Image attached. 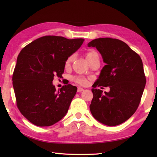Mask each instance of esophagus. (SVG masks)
I'll list each match as a JSON object with an SVG mask.
<instances>
[{
    "label": "esophagus",
    "mask_w": 157,
    "mask_h": 157,
    "mask_svg": "<svg viewBox=\"0 0 157 157\" xmlns=\"http://www.w3.org/2000/svg\"><path fill=\"white\" fill-rule=\"evenodd\" d=\"M84 89H83L82 88H78V92H81L82 91H84Z\"/></svg>",
    "instance_id": "obj_1"
}]
</instances>
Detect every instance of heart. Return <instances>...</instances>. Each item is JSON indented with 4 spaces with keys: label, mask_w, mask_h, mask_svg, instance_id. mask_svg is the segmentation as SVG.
<instances>
[{
    "label": "heart",
    "mask_w": 157,
    "mask_h": 157,
    "mask_svg": "<svg viewBox=\"0 0 157 157\" xmlns=\"http://www.w3.org/2000/svg\"><path fill=\"white\" fill-rule=\"evenodd\" d=\"M96 56H98V53L94 51H88L87 53H86V59L88 60V63L92 61L93 59H94ZM73 56H70L67 59V61L65 62V65H69L70 63L71 62L72 59H73ZM73 80H74L76 83H78V84H80V85H86L87 84V80L84 78H82V77H79V76H76L73 78Z\"/></svg>",
    "instance_id": "heart-1"
}]
</instances>
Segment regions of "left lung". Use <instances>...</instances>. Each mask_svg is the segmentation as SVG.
I'll list each match as a JSON object with an SVG mask.
<instances>
[{"instance_id": "obj_1", "label": "left lung", "mask_w": 157, "mask_h": 157, "mask_svg": "<svg viewBox=\"0 0 157 157\" xmlns=\"http://www.w3.org/2000/svg\"><path fill=\"white\" fill-rule=\"evenodd\" d=\"M88 46L96 47L106 63L94 88H110V91L105 93L101 90L92 89L90 109L99 122L108 126L118 125L134 115L140 102L146 85L142 59L118 39H94Z\"/></svg>"}]
</instances>
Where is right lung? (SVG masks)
Returning <instances> with one entry per match:
<instances>
[{"label":"right lung","instance_id":"1","mask_svg":"<svg viewBox=\"0 0 157 157\" xmlns=\"http://www.w3.org/2000/svg\"><path fill=\"white\" fill-rule=\"evenodd\" d=\"M84 41L45 36L19 52L12 78L17 106L34 125H52L68 111L77 88L67 84L56 91L52 80L55 76L61 78L67 59Z\"/></svg>","mask_w":157,"mask_h":157}]
</instances>
